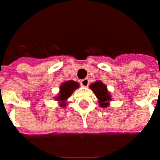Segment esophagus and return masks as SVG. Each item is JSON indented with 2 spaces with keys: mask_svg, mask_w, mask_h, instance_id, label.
I'll list each match as a JSON object with an SVG mask.
<instances>
[{
  "mask_svg": "<svg viewBox=\"0 0 160 160\" xmlns=\"http://www.w3.org/2000/svg\"><path fill=\"white\" fill-rule=\"evenodd\" d=\"M80 84L83 86V87H87L88 85L90 84V82H89V79L88 78H84V79H82L80 81Z\"/></svg>",
  "mask_w": 160,
  "mask_h": 160,
  "instance_id": "obj_1",
  "label": "esophagus"
}]
</instances>
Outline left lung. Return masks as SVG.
<instances>
[{
	"label": "left lung",
	"instance_id": "obj_1",
	"mask_svg": "<svg viewBox=\"0 0 160 160\" xmlns=\"http://www.w3.org/2000/svg\"><path fill=\"white\" fill-rule=\"evenodd\" d=\"M90 88L92 90L94 94L98 98V100L99 103V106L101 108H108L110 105V101L112 100L111 94L108 91L107 85L104 84L100 81H96L90 85Z\"/></svg>",
	"mask_w": 160,
	"mask_h": 160
}]
</instances>
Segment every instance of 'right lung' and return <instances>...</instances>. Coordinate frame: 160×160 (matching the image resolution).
Instances as JSON below:
<instances>
[{"instance_id": "add662e5", "label": "right lung", "mask_w": 160, "mask_h": 160, "mask_svg": "<svg viewBox=\"0 0 160 160\" xmlns=\"http://www.w3.org/2000/svg\"><path fill=\"white\" fill-rule=\"evenodd\" d=\"M79 87V83L78 82L75 81H67L62 83V85L60 86V92L57 97L55 98V99L60 102V107L63 108L66 106V100L68 98L72 95V93L74 92V91L76 89H78Z\"/></svg>"}]
</instances>
